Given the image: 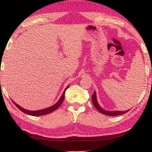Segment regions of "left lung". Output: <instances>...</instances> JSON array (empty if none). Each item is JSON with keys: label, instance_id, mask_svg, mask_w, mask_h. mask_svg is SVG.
<instances>
[{"label": "left lung", "instance_id": "8db88e82", "mask_svg": "<svg viewBox=\"0 0 152 152\" xmlns=\"http://www.w3.org/2000/svg\"><path fill=\"white\" fill-rule=\"evenodd\" d=\"M92 102H93V105H94V107L96 108V109L98 110V111L100 112L101 113L105 114V115H110V116L119 115H122V114L126 113V112L129 111V110L128 111H107V110L103 109L98 104V103H97V97H96V93H95V91L94 92V93H93V95H92Z\"/></svg>", "mask_w": 152, "mask_h": 152}]
</instances>
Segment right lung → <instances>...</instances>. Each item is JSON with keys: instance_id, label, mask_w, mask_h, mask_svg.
<instances>
[{"instance_id": "add662e5", "label": "right lung", "mask_w": 152, "mask_h": 152, "mask_svg": "<svg viewBox=\"0 0 152 152\" xmlns=\"http://www.w3.org/2000/svg\"><path fill=\"white\" fill-rule=\"evenodd\" d=\"M68 86H69V85L66 87L65 90H64L63 94L60 97V99H59V101L57 102V103L55 104H54L52 106V107H50L48 108H47V109H42V110H39V111H28V110H26V109H24L23 108H22L21 107H20L19 105H18L17 104H16L14 102H13L14 103V104L16 105V107L18 108V109L20 110L22 112H23V113L28 114V115H33V116H40V115H46V114H48L50 113H51V112H53L54 111H55L56 109H58L61 104L63 102V101L64 100V98H65V92L66 91V89L68 88Z\"/></svg>"}]
</instances>
